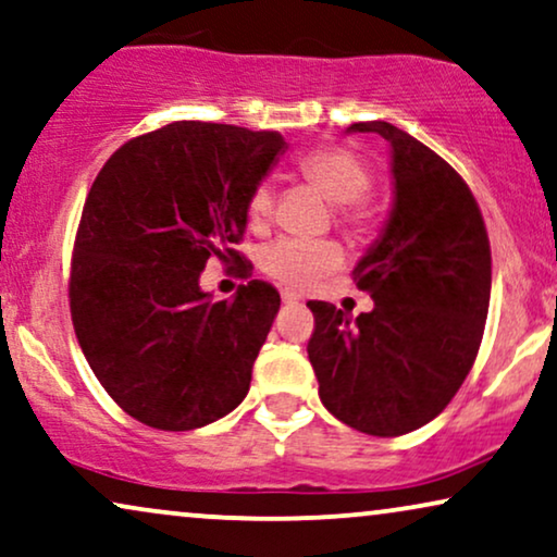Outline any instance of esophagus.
<instances>
[{
  "label": "esophagus",
  "instance_id": "34e87169",
  "mask_svg": "<svg viewBox=\"0 0 557 557\" xmlns=\"http://www.w3.org/2000/svg\"><path fill=\"white\" fill-rule=\"evenodd\" d=\"M283 302H287V306H293V302H300V293L293 290V287H285Z\"/></svg>",
  "mask_w": 557,
  "mask_h": 557
}]
</instances>
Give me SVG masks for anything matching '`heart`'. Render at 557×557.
I'll list each match as a JSON object with an SVG mask.
<instances>
[{"instance_id": "1", "label": "heart", "mask_w": 557, "mask_h": 557, "mask_svg": "<svg viewBox=\"0 0 557 557\" xmlns=\"http://www.w3.org/2000/svg\"><path fill=\"white\" fill-rule=\"evenodd\" d=\"M298 173L331 203H338L341 224L351 232H367L374 224L376 211L367 198L372 188V170L359 154L346 147H315L298 160ZM274 213V190L270 183H259L249 193L247 221L251 228H264ZM344 262L341 244L274 239L259 251V267L264 274L290 287H310L323 274L338 270Z\"/></svg>"}]
</instances>
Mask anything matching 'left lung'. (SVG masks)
<instances>
[{"instance_id":"obj_1","label":"left lung","mask_w":557,"mask_h":557,"mask_svg":"<svg viewBox=\"0 0 557 557\" xmlns=\"http://www.w3.org/2000/svg\"><path fill=\"white\" fill-rule=\"evenodd\" d=\"M392 145L395 209L354 267L374 298L356 315L310 300L308 359L333 418L380 438L446 410L476 361L492 295V249L476 198L441 154L387 122H359Z\"/></svg>"}]
</instances>
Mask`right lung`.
Listing matches in <instances>:
<instances>
[{"instance_id":"right-lung-1","label":"right lung","mask_w":557,"mask_h":557,"mask_svg":"<svg viewBox=\"0 0 557 557\" xmlns=\"http://www.w3.org/2000/svg\"><path fill=\"white\" fill-rule=\"evenodd\" d=\"M285 147L277 132L173 122L96 175L73 242L71 318L96 380L145 425L203 428L247 397L280 293L251 280L211 302L198 280L213 257L244 259L249 193Z\"/></svg>"}]
</instances>
